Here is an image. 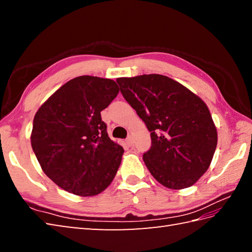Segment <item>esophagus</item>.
I'll return each mask as SVG.
<instances>
[{
    "mask_svg": "<svg viewBox=\"0 0 252 252\" xmlns=\"http://www.w3.org/2000/svg\"><path fill=\"white\" fill-rule=\"evenodd\" d=\"M126 144H127V145H129V146H132L133 145V142H134V141H133V136H129V137H127L126 138Z\"/></svg>",
    "mask_w": 252,
    "mask_h": 252,
    "instance_id": "esophagus-1",
    "label": "esophagus"
}]
</instances>
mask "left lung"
<instances>
[{
  "label": "left lung",
  "mask_w": 252,
  "mask_h": 252,
  "mask_svg": "<svg viewBox=\"0 0 252 252\" xmlns=\"http://www.w3.org/2000/svg\"><path fill=\"white\" fill-rule=\"evenodd\" d=\"M123 97L151 132L143 160L152 175L170 189L194 185L210 167L218 132L199 96L162 74L118 78Z\"/></svg>",
  "instance_id": "left-lung-1"
}]
</instances>
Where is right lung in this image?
<instances>
[{
    "label": "right lung",
    "mask_w": 252,
    "mask_h": 252,
    "mask_svg": "<svg viewBox=\"0 0 252 252\" xmlns=\"http://www.w3.org/2000/svg\"><path fill=\"white\" fill-rule=\"evenodd\" d=\"M118 93L114 80L77 77L35 112L31 146L43 172L61 189L91 197L115 179L125 151L109 138L100 111Z\"/></svg>",
    "instance_id": "add662e5"
}]
</instances>
